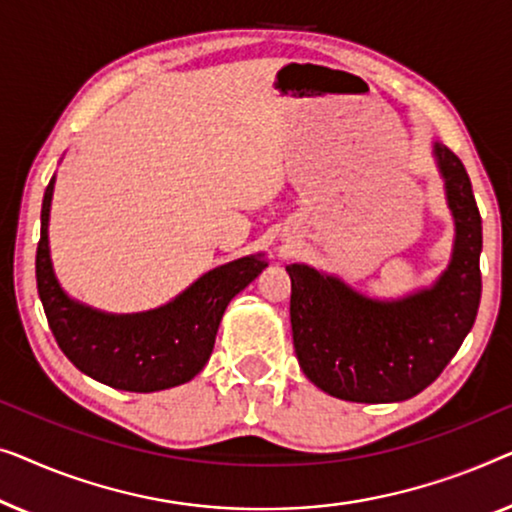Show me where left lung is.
I'll return each instance as SVG.
<instances>
[{"label": "left lung", "instance_id": "left-lung-1", "mask_svg": "<svg viewBox=\"0 0 512 512\" xmlns=\"http://www.w3.org/2000/svg\"><path fill=\"white\" fill-rule=\"evenodd\" d=\"M448 204L455 215V255L441 280L403 301H371L311 266L290 264L294 352L306 378L336 399L387 403L434 383L469 334L480 306L482 220L469 174L436 143Z\"/></svg>", "mask_w": 512, "mask_h": 512}]
</instances>
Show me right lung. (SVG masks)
Masks as SVG:
<instances>
[{
	"label": "right lung",
	"instance_id": "right-lung-1",
	"mask_svg": "<svg viewBox=\"0 0 512 512\" xmlns=\"http://www.w3.org/2000/svg\"><path fill=\"white\" fill-rule=\"evenodd\" d=\"M50 178L41 206L37 287L57 345L85 376L125 392H157L183 385L204 369L213 352L222 313L259 271L262 255L241 257L208 271L157 311L104 315L76 304L57 285L48 255Z\"/></svg>",
	"mask_w": 512,
	"mask_h": 512
}]
</instances>
